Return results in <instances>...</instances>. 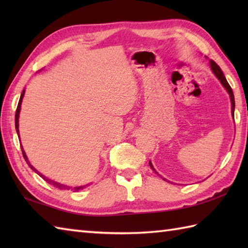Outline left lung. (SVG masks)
Here are the masks:
<instances>
[{"label": "left lung", "mask_w": 248, "mask_h": 248, "mask_svg": "<svg viewBox=\"0 0 248 248\" xmlns=\"http://www.w3.org/2000/svg\"><path fill=\"white\" fill-rule=\"evenodd\" d=\"M210 66H211V69H212L214 75L217 76V78L220 81V83L223 84V86L226 88V91H227L228 93L230 94V99H231V108H232V115H233V113H234V96H233L232 89H231V87H230V85L228 84L227 80H226V78H225V76H224V73H223L222 69H220L219 66L217 64V62H215L214 61L211 60V61H210ZM149 165H150V167L152 168V170H154L155 172H156L154 168V166H152L151 162H149ZM156 173H157V172H156ZM164 180H165V179H164Z\"/></svg>", "instance_id": "8db88e82"}]
</instances>
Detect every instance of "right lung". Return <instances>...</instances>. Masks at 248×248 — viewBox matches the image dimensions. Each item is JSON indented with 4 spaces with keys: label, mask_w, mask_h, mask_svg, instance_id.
Listing matches in <instances>:
<instances>
[{
    "label": "right lung",
    "mask_w": 248,
    "mask_h": 248,
    "mask_svg": "<svg viewBox=\"0 0 248 248\" xmlns=\"http://www.w3.org/2000/svg\"><path fill=\"white\" fill-rule=\"evenodd\" d=\"M23 96H24V91L22 92V93H21V96H20V100H19V103H18V107H17V109H16V115H15V124H16V130H17V133H18V135H19V113H20V108H21V102H22V99H23ZM19 138H20V135H19ZM21 150H22V155H23V157H24V160L26 161V163H28V165L31 168V170H33L35 172H37L38 173V175L44 179V180H46V182L48 183H50L51 186H54L55 187H59L60 189H69V188H71V187H68L67 186H64V184H61V183H57V182H55V181H53V180H50V179H48V178H46L44 175H41L40 172H38V170H36L35 168L31 166V164H30V162H29V160H28V156H26V155H25V152H24V150L22 149V147H21ZM84 186H78V187H73L72 189L73 191H78V189H81V188H83ZM71 189V191H72Z\"/></svg>",
    "instance_id": "obj_1"
}]
</instances>
